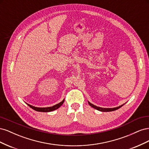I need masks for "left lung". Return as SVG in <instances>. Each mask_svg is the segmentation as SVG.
<instances>
[{"mask_svg": "<svg viewBox=\"0 0 149 149\" xmlns=\"http://www.w3.org/2000/svg\"><path fill=\"white\" fill-rule=\"evenodd\" d=\"M88 104H89V106H91L92 107H93L94 109H97L98 111H101V112H110V111H116L117 109H119L120 107H121L122 106H123L124 104L123 105H120L118 107H113V108H103V107H97L96 106H94V104H91L90 102L88 101Z\"/></svg>", "mask_w": 149, "mask_h": 149, "instance_id": "1", "label": "left lung"}]
</instances>
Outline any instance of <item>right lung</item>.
<instances>
[{
    "mask_svg": "<svg viewBox=\"0 0 149 149\" xmlns=\"http://www.w3.org/2000/svg\"><path fill=\"white\" fill-rule=\"evenodd\" d=\"M64 101H65V100H63L60 103L54 105V106H53L52 107H35V106H31L30 104H27V105L29 106H30L31 108V109H33V110H35L36 111L48 112H51V111H55V110L58 109V108H59L63 104Z\"/></svg>",
    "mask_w": 149,
    "mask_h": 149,
    "instance_id": "add662e5",
    "label": "right lung"
}]
</instances>
